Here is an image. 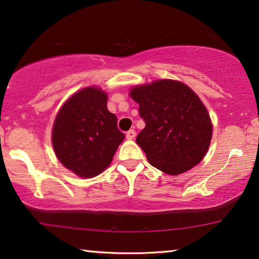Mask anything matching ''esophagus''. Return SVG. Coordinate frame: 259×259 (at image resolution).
<instances>
[{
  "instance_id": "obj_1",
  "label": "esophagus",
  "mask_w": 259,
  "mask_h": 259,
  "mask_svg": "<svg viewBox=\"0 0 259 259\" xmlns=\"http://www.w3.org/2000/svg\"><path fill=\"white\" fill-rule=\"evenodd\" d=\"M126 138H127V139H128V140H133L134 138H136V131H134V130H130L128 132L126 133Z\"/></svg>"
}]
</instances>
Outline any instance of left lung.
Listing matches in <instances>:
<instances>
[{
	"label": "left lung",
	"instance_id": "left-lung-1",
	"mask_svg": "<svg viewBox=\"0 0 259 259\" xmlns=\"http://www.w3.org/2000/svg\"><path fill=\"white\" fill-rule=\"evenodd\" d=\"M131 98L139 105L145 128L137 144L152 166L177 176L203 160L210 146L212 122L199 97L185 83L157 80L134 87Z\"/></svg>",
	"mask_w": 259,
	"mask_h": 259
}]
</instances>
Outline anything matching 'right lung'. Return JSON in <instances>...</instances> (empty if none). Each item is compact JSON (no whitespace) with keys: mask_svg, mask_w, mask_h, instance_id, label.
I'll return each instance as SVG.
<instances>
[{"mask_svg":"<svg viewBox=\"0 0 259 259\" xmlns=\"http://www.w3.org/2000/svg\"><path fill=\"white\" fill-rule=\"evenodd\" d=\"M107 109V94L86 87L67 100L56 115L52 141L60 162L76 176L93 178L108 167L125 134Z\"/></svg>","mask_w":259,"mask_h":259,"instance_id":"1","label":"right lung"}]
</instances>
